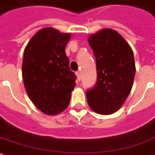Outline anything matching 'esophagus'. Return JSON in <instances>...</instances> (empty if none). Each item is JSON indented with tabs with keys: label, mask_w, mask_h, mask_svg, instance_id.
Instances as JSON below:
<instances>
[{
	"label": "esophagus",
	"mask_w": 155,
	"mask_h": 155,
	"mask_svg": "<svg viewBox=\"0 0 155 155\" xmlns=\"http://www.w3.org/2000/svg\"><path fill=\"white\" fill-rule=\"evenodd\" d=\"M76 76H77V78H78V80L80 81V79H81V73H80V71H77V72H76Z\"/></svg>",
	"instance_id": "esophagus-1"
}]
</instances>
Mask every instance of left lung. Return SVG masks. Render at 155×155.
Here are the masks:
<instances>
[{
	"mask_svg": "<svg viewBox=\"0 0 155 155\" xmlns=\"http://www.w3.org/2000/svg\"><path fill=\"white\" fill-rule=\"evenodd\" d=\"M96 61L97 82L86 92L94 113L109 115L117 112L131 91L136 74L133 52L119 33L103 29L88 38Z\"/></svg>",
	"mask_w": 155,
	"mask_h": 155,
	"instance_id": "8db88e82",
	"label": "left lung"
}]
</instances>
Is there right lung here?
Instances as JSON below:
<instances>
[{
	"label": "right lung",
	"instance_id": "obj_1",
	"mask_svg": "<svg viewBox=\"0 0 155 155\" xmlns=\"http://www.w3.org/2000/svg\"><path fill=\"white\" fill-rule=\"evenodd\" d=\"M70 38V33L46 27L36 32L25 48V88L33 104L47 115L61 114L68 107L76 85L65 51Z\"/></svg>",
	"mask_w": 155,
	"mask_h": 155
}]
</instances>
